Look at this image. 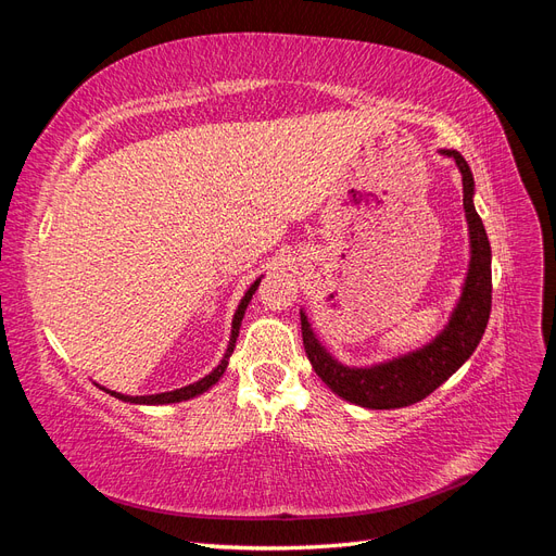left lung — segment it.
<instances>
[{
    "label": "left lung",
    "mask_w": 556,
    "mask_h": 556,
    "mask_svg": "<svg viewBox=\"0 0 556 556\" xmlns=\"http://www.w3.org/2000/svg\"><path fill=\"white\" fill-rule=\"evenodd\" d=\"M439 153L454 160L462 174L464 213L470 243V260L462 285V296L457 306L452 308V315L441 333H435V339H431L427 345L394 359L371 366H345L339 359H333L327 348L317 341L308 315L301 311V336H304V348L315 374L323 378L333 394L362 408L392 410L413 406V403L427 399L473 355L486 323H490L492 248L473 206V174H470V166L457 150L443 148Z\"/></svg>",
    "instance_id": "left-lung-1"
}]
</instances>
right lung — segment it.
<instances>
[{
    "instance_id": "right-lung-1",
    "label": "right lung",
    "mask_w": 556,
    "mask_h": 556,
    "mask_svg": "<svg viewBox=\"0 0 556 556\" xmlns=\"http://www.w3.org/2000/svg\"><path fill=\"white\" fill-rule=\"evenodd\" d=\"M260 280H262V278H257L255 282H252L250 288H248V292L243 294L241 304H239V308H237V313H233V319H231V336H229V345H227L225 357L220 359V364H217L208 376H204V378L197 380V382H192V384H185V387H180V390L162 392V394H146V396H129V394H121V392L106 390V387H102V384H99V390H104L106 394H111V396H115V399H121V401H127V403H143V406H164V403H180V401L194 399V396H199V394H204L206 390H211V387H213L217 380L223 378L225 368H227V364H229L231 352H233V348H237V339H239V329H241V323H243L245 308H248V304H250L252 294L257 292V288H260Z\"/></svg>"
}]
</instances>
